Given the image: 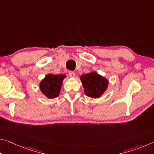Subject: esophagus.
<instances>
[{"label":"esophagus","instance_id":"obj_1","mask_svg":"<svg viewBox=\"0 0 154 154\" xmlns=\"http://www.w3.org/2000/svg\"><path fill=\"white\" fill-rule=\"evenodd\" d=\"M69 77H75V72L74 71H69Z\"/></svg>","mask_w":154,"mask_h":154}]
</instances>
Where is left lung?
Segmentation results:
<instances>
[{"label":"left lung","mask_w":154,"mask_h":154,"mask_svg":"<svg viewBox=\"0 0 154 154\" xmlns=\"http://www.w3.org/2000/svg\"><path fill=\"white\" fill-rule=\"evenodd\" d=\"M84 92L91 98H98L106 90L108 81L97 72H92L81 76Z\"/></svg>","instance_id":"left-lung-1"}]
</instances>
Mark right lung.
Here are the masks:
<instances>
[{"instance_id": "add662e5", "label": "right lung", "mask_w": 154, "mask_h": 154, "mask_svg": "<svg viewBox=\"0 0 154 154\" xmlns=\"http://www.w3.org/2000/svg\"><path fill=\"white\" fill-rule=\"evenodd\" d=\"M65 77V75H48L40 83L41 92L49 98L58 97Z\"/></svg>"}]
</instances>
